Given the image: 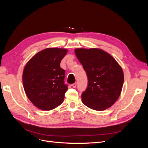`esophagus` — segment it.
<instances>
[{"instance_id":"obj_1","label":"esophagus","mask_w":148,"mask_h":148,"mask_svg":"<svg viewBox=\"0 0 148 148\" xmlns=\"http://www.w3.org/2000/svg\"><path fill=\"white\" fill-rule=\"evenodd\" d=\"M71 86H72L73 88H76V86H77V83H74L73 84H71Z\"/></svg>"}]
</instances>
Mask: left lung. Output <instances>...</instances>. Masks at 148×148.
I'll use <instances>...</instances> for the list:
<instances>
[{
	"mask_svg": "<svg viewBox=\"0 0 148 148\" xmlns=\"http://www.w3.org/2000/svg\"><path fill=\"white\" fill-rule=\"evenodd\" d=\"M75 54L86 72L88 85L82 95L83 104L104 110L117 101L123 84L122 67L109 53L98 48H77Z\"/></svg>",
	"mask_w": 148,
	"mask_h": 148,
	"instance_id": "left-lung-1",
	"label": "left lung"
}]
</instances>
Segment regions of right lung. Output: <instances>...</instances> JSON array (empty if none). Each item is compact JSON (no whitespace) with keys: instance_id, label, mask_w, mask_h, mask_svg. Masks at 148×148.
<instances>
[{"instance_id":"1","label":"right lung","mask_w":148,"mask_h":148,"mask_svg":"<svg viewBox=\"0 0 148 148\" xmlns=\"http://www.w3.org/2000/svg\"><path fill=\"white\" fill-rule=\"evenodd\" d=\"M68 50L49 47L38 52L26 63L23 71L24 90L38 109L51 110L60 106L68 89L65 70L60 66Z\"/></svg>"}]
</instances>
